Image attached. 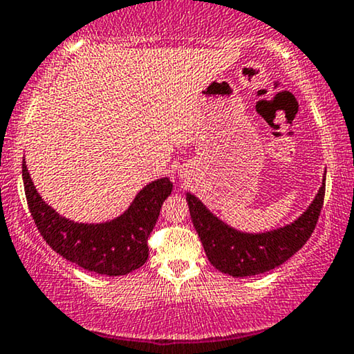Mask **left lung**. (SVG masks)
<instances>
[{
	"label": "left lung",
	"mask_w": 354,
	"mask_h": 354,
	"mask_svg": "<svg viewBox=\"0 0 354 354\" xmlns=\"http://www.w3.org/2000/svg\"><path fill=\"white\" fill-rule=\"evenodd\" d=\"M324 195L326 174L316 198L297 221L261 234H248L227 225L192 193H187V203L209 263L232 277H248L283 264L306 243L317 224Z\"/></svg>",
	"instance_id": "left-lung-1"
}]
</instances>
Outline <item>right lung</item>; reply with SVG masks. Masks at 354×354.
Segmentation results:
<instances>
[{"mask_svg": "<svg viewBox=\"0 0 354 354\" xmlns=\"http://www.w3.org/2000/svg\"><path fill=\"white\" fill-rule=\"evenodd\" d=\"M22 178L28 209L46 243L71 263L109 277L125 275L147 263L148 236L164 200L172 192V182L167 177L158 178L138 192L124 214L101 224H82L61 216L41 200L26 159L22 161Z\"/></svg>", "mask_w": 354, "mask_h": 354, "instance_id": "obj_1", "label": "right lung"}]
</instances>
